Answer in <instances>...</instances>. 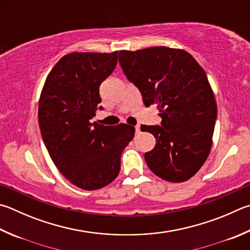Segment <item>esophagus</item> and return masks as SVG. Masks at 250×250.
<instances>
[{"label": "esophagus", "mask_w": 250, "mask_h": 250, "mask_svg": "<svg viewBox=\"0 0 250 250\" xmlns=\"http://www.w3.org/2000/svg\"><path fill=\"white\" fill-rule=\"evenodd\" d=\"M135 133L137 134L140 133V125H135Z\"/></svg>", "instance_id": "esophagus-1"}]
</instances>
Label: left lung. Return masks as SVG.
Returning <instances> with one entry per match:
<instances>
[{"mask_svg": "<svg viewBox=\"0 0 250 250\" xmlns=\"http://www.w3.org/2000/svg\"><path fill=\"white\" fill-rule=\"evenodd\" d=\"M119 63L145 107L156 104L162 118L161 125H141L156 139L144 155L149 169L170 183L190 179L210 154L217 115L206 72L187 51L167 47L121 50Z\"/></svg>", "mask_w": 250, "mask_h": 250, "instance_id": "1", "label": "left lung"}]
</instances>
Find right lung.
<instances>
[{
    "mask_svg": "<svg viewBox=\"0 0 250 250\" xmlns=\"http://www.w3.org/2000/svg\"><path fill=\"white\" fill-rule=\"evenodd\" d=\"M118 51L72 52L47 76L38 106L43 143L65 178L84 190L109 185L120 171V157L134 126L103 125L90 119L101 104L99 86L115 70Z\"/></svg>",
    "mask_w": 250,
    "mask_h": 250,
    "instance_id": "right-lung-1",
    "label": "right lung"
}]
</instances>
